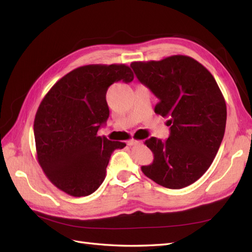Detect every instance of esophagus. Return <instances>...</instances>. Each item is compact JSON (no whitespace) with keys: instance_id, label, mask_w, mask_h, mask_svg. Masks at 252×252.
<instances>
[{"instance_id":"1","label":"esophagus","mask_w":252,"mask_h":252,"mask_svg":"<svg viewBox=\"0 0 252 252\" xmlns=\"http://www.w3.org/2000/svg\"><path fill=\"white\" fill-rule=\"evenodd\" d=\"M126 143H127V145H129V146H133V145H140V144H141V141L130 140V141H127Z\"/></svg>"}]
</instances>
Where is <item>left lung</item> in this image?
<instances>
[{
  "instance_id": "1",
  "label": "left lung",
  "mask_w": 252,
  "mask_h": 252,
  "mask_svg": "<svg viewBox=\"0 0 252 252\" xmlns=\"http://www.w3.org/2000/svg\"><path fill=\"white\" fill-rule=\"evenodd\" d=\"M131 67L158 97L155 112L169 118L170 126L167 141H145L154 161L143 165V173L171 189L192 184L211 165L225 132L226 104L216 79L185 55L133 62Z\"/></svg>"
}]
</instances>
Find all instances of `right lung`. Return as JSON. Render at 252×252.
I'll use <instances>...</instances> for the list:
<instances>
[{
  "instance_id": "add662e5",
  "label": "right lung",
  "mask_w": 252,
  "mask_h": 252,
  "mask_svg": "<svg viewBox=\"0 0 252 252\" xmlns=\"http://www.w3.org/2000/svg\"><path fill=\"white\" fill-rule=\"evenodd\" d=\"M133 79L125 63L82 66L58 80L42 99L33 125L36 157L57 189L82 197L103 183L112 152L126 146L97 135L109 117L107 90Z\"/></svg>"
}]
</instances>
